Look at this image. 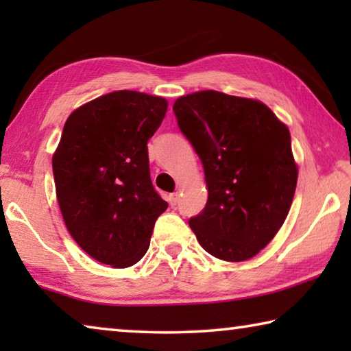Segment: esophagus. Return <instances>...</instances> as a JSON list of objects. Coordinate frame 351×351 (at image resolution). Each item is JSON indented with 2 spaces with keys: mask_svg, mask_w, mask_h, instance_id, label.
Returning <instances> with one entry per match:
<instances>
[{
  "mask_svg": "<svg viewBox=\"0 0 351 351\" xmlns=\"http://www.w3.org/2000/svg\"><path fill=\"white\" fill-rule=\"evenodd\" d=\"M178 199H180V195H178V192H176V193H171L170 197H169V201H170L171 206H176Z\"/></svg>",
  "mask_w": 351,
  "mask_h": 351,
  "instance_id": "34e87169",
  "label": "esophagus"
}]
</instances>
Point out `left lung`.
Segmentation results:
<instances>
[{
    "label": "left lung",
    "instance_id": "1",
    "mask_svg": "<svg viewBox=\"0 0 351 351\" xmlns=\"http://www.w3.org/2000/svg\"><path fill=\"white\" fill-rule=\"evenodd\" d=\"M173 112L201 159L209 192L189 226L213 257L252 258L274 239L294 198L288 127L258 100L212 90L180 97Z\"/></svg>",
    "mask_w": 351,
    "mask_h": 351
}]
</instances>
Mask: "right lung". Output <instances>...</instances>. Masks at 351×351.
<instances>
[{
	"label": "right lung",
	"mask_w": 351,
	"mask_h": 351,
	"mask_svg": "<svg viewBox=\"0 0 351 351\" xmlns=\"http://www.w3.org/2000/svg\"><path fill=\"white\" fill-rule=\"evenodd\" d=\"M165 112V99L122 90L80 106L64 123L52 156L57 201L77 245L100 263H138L169 207L152 184L147 148Z\"/></svg>",
	"instance_id": "1"
}]
</instances>
